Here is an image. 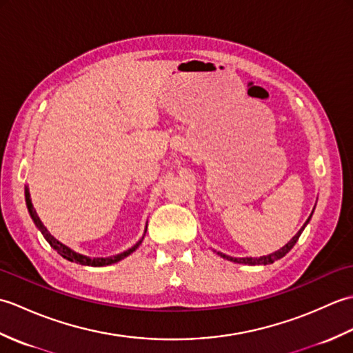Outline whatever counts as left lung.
Segmentation results:
<instances>
[{"instance_id": "1", "label": "left lung", "mask_w": 353, "mask_h": 353, "mask_svg": "<svg viewBox=\"0 0 353 353\" xmlns=\"http://www.w3.org/2000/svg\"><path fill=\"white\" fill-rule=\"evenodd\" d=\"M310 219H311V216H310ZM310 219H308V221H310ZM308 221L305 223V226H306V224H308ZM305 226L301 230H299L294 236H292V239L287 245H283L281 250H277V252H274L272 254H267V256H261V258H232V256H228V254H223L220 252H219V254H220V256H223L224 259H229V261L236 262V264H245V265H268V264H273L274 261L283 258L285 254H287L292 249V247H294V244L297 243V239H299V236H301Z\"/></svg>"}]
</instances>
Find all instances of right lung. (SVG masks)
<instances>
[{"label":"right lung","instance_id":"1","mask_svg":"<svg viewBox=\"0 0 353 353\" xmlns=\"http://www.w3.org/2000/svg\"><path fill=\"white\" fill-rule=\"evenodd\" d=\"M26 201H27L28 212H30V215H32V219H33L34 224L37 226V229H39V230L42 232L43 238L47 239V241L50 243V245H51L52 249H54L59 254H61V256H63L65 259H68V261H71V262H77V264H81V265H91V267L110 265V264H115V262H118V261L124 259L125 256H129V254L133 253L134 250H137L138 245L141 244V241H139V243L134 244V245L132 247V249L125 250V252L119 253V254H115V256H109V258H89V256H83V254L74 252V250L70 249V247H66L65 244L59 243L57 239H56L54 236H52V235L50 234V232L47 230V228L43 226L42 221L39 220V216H37V214H36V211H34L33 205H32V199H30V192H28V190H27V186H26Z\"/></svg>","mask_w":353,"mask_h":353}]
</instances>
